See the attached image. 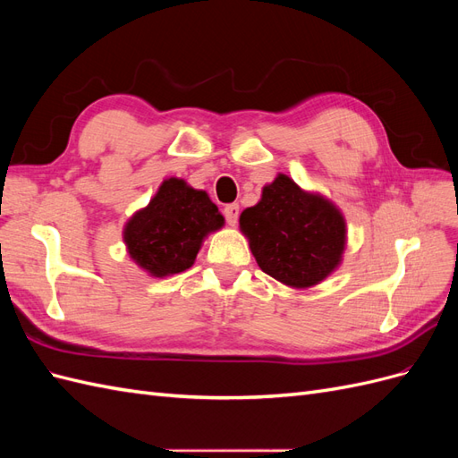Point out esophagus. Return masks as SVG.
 Here are the masks:
<instances>
[{
    "label": "esophagus",
    "instance_id": "obj_1",
    "mask_svg": "<svg viewBox=\"0 0 458 458\" xmlns=\"http://www.w3.org/2000/svg\"><path fill=\"white\" fill-rule=\"evenodd\" d=\"M239 206L237 204H227L225 208H224V216H225V221L229 225H237V221H239Z\"/></svg>",
    "mask_w": 458,
    "mask_h": 458
}]
</instances>
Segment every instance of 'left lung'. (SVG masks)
<instances>
[{"label":"left lung","mask_w":458,"mask_h":458,"mask_svg":"<svg viewBox=\"0 0 458 458\" xmlns=\"http://www.w3.org/2000/svg\"><path fill=\"white\" fill-rule=\"evenodd\" d=\"M241 231L250 241L263 273L294 288H308L336 269L345 244V221L338 208L276 175L261 200L241 214Z\"/></svg>","instance_id":"8db88e82"}]
</instances>
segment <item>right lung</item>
Wrapping results in <instances>:
<instances>
[{"label": "right lung", "instance_id": "add662e5", "mask_svg": "<svg viewBox=\"0 0 458 458\" xmlns=\"http://www.w3.org/2000/svg\"><path fill=\"white\" fill-rule=\"evenodd\" d=\"M224 225V216L204 191L183 179H165L147 208L123 231L128 252L152 276L189 269L208 233Z\"/></svg>", "mask_w": 458, "mask_h": 458}]
</instances>
